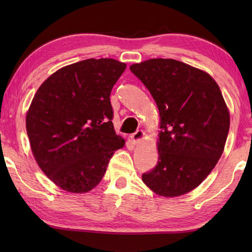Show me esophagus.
<instances>
[{"label":"esophagus","mask_w":252,"mask_h":252,"mask_svg":"<svg viewBox=\"0 0 252 252\" xmlns=\"http://www.w3.org/2000/svg\"><path fill=\"white\" fill-rule=\"evenodd\" d=\"M144 137H145V132L143 130H137L134 134L131 136L132 142L134 144H138L140 142H142L144 140Z\"/></svg>","instance_id":"obj_1"}]
</instances>
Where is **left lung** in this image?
<instances>
[{"instance_id":"1","label":"left lung","mask_w":252,"mask_h":252,"mask_svg":"<svg viewBox=\"0 0 252 252\" xmlns=\"http://www.w3.org/2000/svg\"><path fill=\"white\" fill-rule=\"evenodd\" d=\"M130 70L151 92L159 110L158 162L142 175L149 189L178 197L195 189L222 156L229 111L210 74L171 58L133 63Z\"/></svg>"}]
</instances>
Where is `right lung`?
I'll use <instances>...</instances> for the list:
<instances>
[{"mask_svg": "<svg viewBox=\"0 0 252 252\" xmlns=\"http://www.w3.org/2000/svg\"><path fill=\"white\" fill-rule=\"evenodd\" d=\"M126 68L112 58H90L58 69L34 94L26 116L31 151L62 189H93L112 155L125 146L112 125L109 96Z\"/></svg>", "mask_w": 252, "mask_h": 252, "instance_id": "1", "label": "right lung"}]
</instances>
